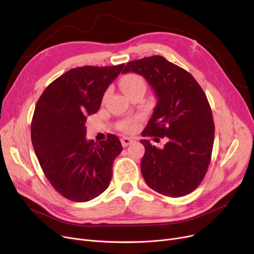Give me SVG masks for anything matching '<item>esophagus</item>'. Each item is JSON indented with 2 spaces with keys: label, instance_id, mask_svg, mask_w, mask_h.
Masks as SVG:
<instances>
[{
  "label": "esophagus",
  "instance_id": "34e87169",
  "mask_svg": "<svg viewBox=\"0 0 254 254\" xmlns=\"http://www.w3.org/2000/svg\"><path fill=\"white\" fill-rule=\"evenodd\" d=\"M132 142H133V139H132V138H129V137H123V138L121 139V143H122V145H123L124 147L130 145Z\"/></svg>",
  "mask_w": 254,
  "mask_h": 254
}]
</instances>
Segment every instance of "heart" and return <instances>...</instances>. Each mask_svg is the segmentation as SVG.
I'll list each match as a JSON object with an SVG mask.
<instances>
[{
    "mask_svg": "<svg viewBox=\"0 0 254 254\" xmlns=\"http://www.w3.org/2000/svg\"><path fill=\"white\" fill-rule=\"evenodd\" d=\"M120 86L122 90L130 97L138 91H145L146 84L144 79L137 73H129L121 80ZM121 130L125 132H130L135 128V121L134 120H125L119 125Z\"/></svg>",
    "mask_w": 254,
    "mask_h": 254,
    "instance_id": "1",
    "label": "heart"
}]
</instances>
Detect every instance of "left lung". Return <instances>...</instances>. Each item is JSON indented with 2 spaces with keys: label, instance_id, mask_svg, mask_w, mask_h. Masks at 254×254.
Wrapping results in <instances>:
<instances>
[{
  "label": "left lung",
  "instance_id": "left-lung-1",
  "mask_svg": "<svg viewBox=\"0 0 254 254\" xmlns=\"http://www.w3.org/2000/svg\"><path fill=\"white\" fill-rule=\"evenodd\" d=\"M123 72L140 74L158 98L142 136L168 137L162 150L140 140L145 183L164 196L188 195L203 181L213 147L214 122L203 89L190 72L160 55L130 62Z\"/></svg>",
  "mask_w": 254,
  "mask_h": 254
}]
</instances>
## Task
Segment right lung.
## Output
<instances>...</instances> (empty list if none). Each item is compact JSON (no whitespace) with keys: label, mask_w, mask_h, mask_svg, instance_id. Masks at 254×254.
Here are the masks:
<instances>
[{"label":"right lung","mask_w":254,"mask_h":254,"mask_svg":"<svg viewBox=\"0 0 254 254\" xmlns=\"http://www.w3.org/2000/svg\"><path fill=\"white\" fill-rule=\"evenodd\" d=\"M123 67L71 68L45 89L36 104L31 125L35 153L52 187L70 201L92 200L110 186L122 144L114 134L99 143L87 140L85 122L99 110Z\"/></svg>","instance_id":"obj_1"}]
</instances>
